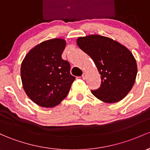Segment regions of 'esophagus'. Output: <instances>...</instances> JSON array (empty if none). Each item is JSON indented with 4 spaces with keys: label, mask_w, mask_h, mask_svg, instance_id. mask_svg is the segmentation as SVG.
I'll return each mask as SVG.
<instances>
[{
    "label": "esophagus",
    "mask_w": 150,
    "mask_h": 150,
    "mask_svg": "<svg viewBox=\"0 0 150 150\" xmlns=\"http://www.w3.org/2000/svg\"><path fill=\"white\" fill-rule=\"evenodd\" d=\"M82 79H86V74L83 73V74H82Z\"/></svg>",
    "instance_id": "obj_1"
}]
</instances>
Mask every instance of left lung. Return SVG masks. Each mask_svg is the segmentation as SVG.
<instances>
[{
	"label": "left lung",
	"mask_w": 150,
	"mask_h": 150,
	"mask_svg": "<svg viewBox=\"0 0 150 150\" xmlns=\"http://www.w3.org/2000/svg\"><path fill=\"white\" fill-rule=\"evenodd\" d=\"M77 45L94 62L101 75L100 87L91 90L99 100L115 103L123 99L133 87L137 66L131 51L108 37H79Z\"/></svg>",
	"instance_id": "8db88e82"
}]
</instances>
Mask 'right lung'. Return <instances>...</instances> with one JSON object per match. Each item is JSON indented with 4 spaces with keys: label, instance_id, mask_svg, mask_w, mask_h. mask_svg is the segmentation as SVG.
<instances>
[{
    "label": "right lung",
    "instance_id": "right-lung-1",
    "mask_svg": "<svg viewBox=\"0 0 150 150\" xmlns=\"http://www.w3.org/2000/svg\"><path fill=\"white\" fill-rule=\"evenodd\" d=\"M66 41L53 38L39 43L24 58L21 78L27 96L38 106L53 107L67 97L75 76L62 58Z\"/></svg>",
    "mask_w": 150,
    "mask_h": 150
}]
</instances>
